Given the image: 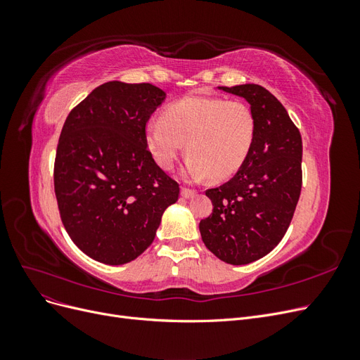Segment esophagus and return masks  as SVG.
<instances>
[{"label":"esophagus","mask_w":360,"mask_h":360,"mask_svg":"<svg viewBox=\"0 0 360 360\" xmlns=\"http://www.w3.org/2000/svg\"><path fill=\"white\" fill-rule=\"evenodd\" d=\"M180 193H181L183 198H193L195 195H197V192L192 191V189H188V188H181Z\"/></svg>","instance_id":"1"}]
</instances>
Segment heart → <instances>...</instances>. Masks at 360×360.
Here are the masks:
<instances>
[{
    "mask_svg": "<svg viewBox=\"0 0 360 360\" xmlns=\"http://www.w3.org/2000/svg\"><path fill=\"white\" fill-rule=\"evenodd\" d=\"M257 135L255 117L240 101L192 96L174 102L146 126V144L162 169H171L186 144L184 179L225 181L243 168Z\"/></svg>",
    "mask_w": 360,
    "mask_h": 360,
    "instance_id": "heart-1",
    "label": "heart"
}]
</instances>
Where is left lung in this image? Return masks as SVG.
Returning a JSON list of instances; mask_svg holds the SVG:
<instances>
[{
  "label": "left lung",
  "mask_w": 360,
  "mask_h": 360,
  "mask_svg": "<svg viewBox=\"0 0 360 360\" xmlns=\"http://www.w3.org/2000/svg\"><path fill=\"white\" fill-rule=\"evenodd\" d=\"M217 89L243 99L255 117L252 151L236 176L205 192L213 213L200 222L207 249L228 264L267 255L287 233L302 189V136L287 110L264 86Z\"/></svg>",
  "instance_id": "8db88e82"
}]
</instances>
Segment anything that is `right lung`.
I'll use <instances>...</instances> for the list:
<instances>
[{
    "label": "right lung",
    "mask_w": 360,
    "mask_h": 360,
    "mask_svg": "<svg viewBox=\"0 0 360 360\" xmlns=\"http://www.w3.org/2000/svg\"><path fill=\"white\" fill-rule=\"evenodd\" d=\"M165 99L151 84L110 81L64 122L53 167L60 216L73 243L99 263L139 257L179 200V184L156 165L144 136Z\"/></svg>",
    "instance_id": "1"
}]
</instances>
